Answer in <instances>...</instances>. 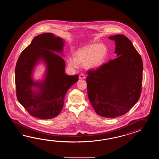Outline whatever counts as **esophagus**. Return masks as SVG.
Listing matches in <instances>:
<instances>
[{"mask_svg":"<svg viewBox=\"0 0 159 159\" xmlns=\"http://www.w3.org/2000/svg\"><path fill=\"white\" fill-rule=\"evenodd\" d=\"M85 75H84V74H81V75H79V78L80 79H84V78H85Z\"/></svg>","mask_w":159,"mask_h":159,"instance_id":"34e87169","label":"esophagus"}]
</instances>
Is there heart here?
I'll return each instance as SVG.
<instances>
[{
	"instance_id": "b5f03b06",
	"label": "heart",
	"mask_w": 159,
	"mask_h": 159,
	"mask_svg": "<svg viewBox=\"0 0 159 159\" xmlns=\"http://www.w3.org/2000/svg\"><path fill=\"white\" fill-rule=\"evenodd\" d=\"M107 54V49L104 45L91 44L78 51L75 57L68 58V65L74 69H77L78 64L97 68L103 64Z\"/></svg>"
}]
</instances>
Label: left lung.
I'll list each match as a JSON object with an SVG mask.
<instances>
[{"mask_svg": "<svg viewBox=\"0 0 159 159\" xmlns=\"http://www.w3.org/2000/svg\"><path fill=\"white\" fill-rule=\"evenodd\" d=\"M115 41L117 57L89 70L88 98L96 113L105 118L125 115L138 101L142 93L143 61L125 35L109 37Z\"/></svg>", "mask_w": 159, "mask_h": 159, "instance_id": "1", "label": "left lung"}]
</instances>
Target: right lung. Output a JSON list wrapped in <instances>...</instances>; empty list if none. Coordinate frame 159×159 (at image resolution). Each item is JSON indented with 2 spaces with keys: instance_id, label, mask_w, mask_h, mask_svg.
Returning a JSON list of instances; mask_svg holds the SVG:
<instances>
[{
  "instance_id": "add662e5",
  "label": "right lung",
  "mask_w": 159,
  "mask_h": 159,
  "mask_svg": "<svg viewBox=\"0 0 159 159\" xmlns=\"http://www.w3.org/2000/svg\"><path fill=\"white\" fill-rule=\"evenodd\" d=\"M63 40L51 33L34 38L24 49L15 67V85L17 100L31 116L41 119L57 116L64 103L69 89L78 80V75H68L65 73L64 60L53 52H62ZM47 65L46 77L43 83L31 78L34 67L39 60ZM39 89L36 92L31 88Z\"/></svg>"
}]
</instances>
